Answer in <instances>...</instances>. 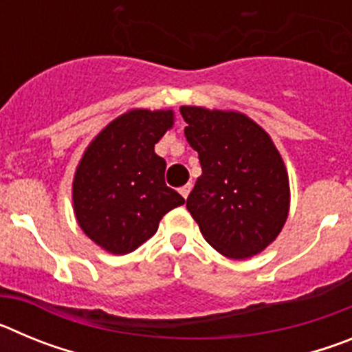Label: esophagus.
Wrapping results in <instances>:
<instances>
[{"instance_id": "obj_1", "label": "esophagus", "mask_w": 352, "mask_h": 352, "mask_svg": "<svg viewBox=\"0 0 352 352\" xmlns=\"http://www.w3.org/2000/svg\"><path fill=\"white\" fill-rule=\"evenodd\" d=\"M190 190H192V183H186V185H183L182 188H179V194L183 195V199H186L188 197V194H190Z\"/></svg>"}]
</instances>
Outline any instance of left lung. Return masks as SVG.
I'll return each mask as SVG.
<instances>
[{
    "mask_svg": "<svg viewBox=\"0 0 352 352\" xmlns=\"http://www.w3.org/2000/svg\"><path fill=\"white\" fill-rule=\"evenodd\" d=\"M179 111L186 123L185 138L203 169L186 210L222 256H256L287 220L289 178L278 149L241 113L188 105Z\"/></svg>",
    "mask_w": 352,
    "mask_h": 352,
    "instance_id": "obj_1",
    "label": "left lung"
}]
</instances>
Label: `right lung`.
I'll use <instances>...</instances> for the list:
<instances>
[{
  "mask_svg": "<svg viewBox=\"0 0 352 352\" xmlns=\"http://www.w3.org/2000/svg\"><path fill=\"white\" fill-rule=\"evenodd\" d=\"M173 120V111H130L93 139L77 167V222L111 254L135 250L157 232L164 214L185 203L166 185V160L155 153Z\"/></svg>",
  "mask_w": 352,
  "mask_h": 352,
  "instance_id": "1",
  "label": "right lung"
}]
</instances>
